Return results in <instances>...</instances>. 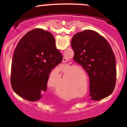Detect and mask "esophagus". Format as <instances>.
<instances>
[{
    "label": "esophagus",
    "mask_w": 127,
    "mask_h": 127,
    "mask_svg": "<svg viewBox=\"0 0 127 127\" xmlns=\"http://www.w3.org/2000/svg\"><path fill=\"white\" fill-rule=\"evenodd\" d=\"M67 61V59H66V58H63V62L64 63H66Z\"/></svg>",
    "instance_id": "1"
}]
</instances>
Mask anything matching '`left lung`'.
Listing matches in <instances>:
<instances>
[{
  "mask_svg": "<svg viewBox=\"0 0 127 127\" xmlns=\"http://www.w3.org/2000/svg\"><path fill=\"white\" fill-rule=\"evenodd\" d=\"M71 46L74 61L81 65L90 78V93L93 100L109 96L116 82V60L107 40L98 32L85 30L73 36Z\"/></svg>",
  "mask_w": 127,
  "mask_h": 127,
  "instance_id": "obj_1",
  "label": "left lung"
}]
</instances>
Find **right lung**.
Listing matches in <instances>:
<instances>
[{"mask_svg": "<svg viewBox=\"0 0 127 127\" xmlns=\"http://www.w3.org/2000/svg\"><path fill=\"white\" fill-rule=\"evenodd\" d=\"M63 58L50 32L38 28L28 32L19 41L13 55L10 80L14 92L29 101L39 99L47 90L52 69Z\"/></svg>", "mask_w": 127, "mask_h": 127, "instance_id": "1", "label": "right lung"}]
</instances>
